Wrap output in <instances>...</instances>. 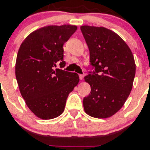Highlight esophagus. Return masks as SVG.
I'll return each mask as SVG.
<instances>
[{
    "label": "esophagus",
    "instance_id": "1",
    "mask_svg": "<svg viewBox=\"0 0 150 150\" xmlns=\"http://www.w3.org/2000/svg\"><path fill=\"white\" fill-rule=\"evenodd\" d=\"M84 77H85V75H82V74H80V75H79V77H80V80H81L84 78Z\"/></svg>",
    "mask_w": 150,
    "mask_h": 150
}]
</instances>
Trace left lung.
Masks as SVG:
<instances>
[{
  "label": "left lung",
  "instance_id": "1",
  "mask_svg": "<svg viewBox=\"0 0 150 150\" xmlns=\"http://www.w3.org/2000/svg\"><path fill=\"white\" fill-rule=\"evenodd\" d=\"M89 50V72L85 81L91 87L84 98L85 113L97 118L114 115L130 94L135 75V63L129 46L120 36L103 27L81 26Z\"/></svg>",
  "mask_w": 150,
  "mask_h": 150
}]
</instances>
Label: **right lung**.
Listing matches in <instances>:
<instances>
[{
  "label": "right lung",
  "instance_id": "1",
  "mask_svg": "<svg viewBox=\"0 0 150 150\" xmlns=\"http://www.w3.org/2000/svg\"><path fill=\"white\" fill-rule=\"evenodd\" d=\"M77 29L70 25L46 26L29 34L20 45L15 76L26 104L38 118L59 116L80 81L77 73L55 69L58 63L65 66L63 46Z\"/></svg>",
  "mask_w": 150,
  "mask_h": 150
}]
</instances>
